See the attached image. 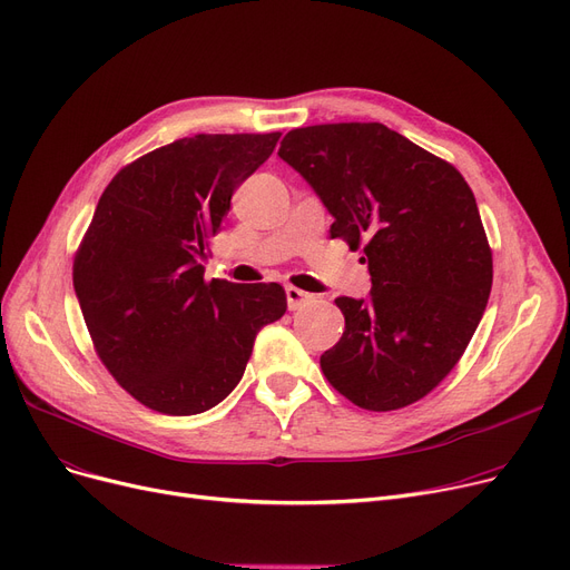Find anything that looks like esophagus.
<instances>
[{"mask_svg":"<svg viewBox=\"0 0 570 570\" xmlns=\"http://www.w3.org/2000/svg\"><path fill=\"white\" fill-rule=\"evenodd\" d=\"M314 298L312 293L303 291V288H295V286H286V301H288V309H301L305 307L309 301Z\"/></svg>","mask_w":570,"mask_h":570,"instance_id":"esophagus-1","label":"esophagus"}]
</instances>
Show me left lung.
Wrapping results in <instances>:
<instances>
[{
  "label": "left lung",
  "mask_w": 570,
  "mask_h": 570,
  "mask_svg": "<svg viewBox=\"0 0 570 570\" xmlns=\"http://www.w3.org/2000/svg\"><path fill=\"white\" fill-rule=\"evenodd\" d=\"M279 158L335 218L331 237L363 246L367 298L340 295L344 331L321 354L328 382L373 412L433 391L473 337L491 293V249L459 171L382 122L291 130Z\"/></svg>",
  "instance_id": "left-lung-1"
}]
</instances>
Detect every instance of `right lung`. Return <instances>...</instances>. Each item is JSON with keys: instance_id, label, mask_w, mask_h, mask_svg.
<instances>
[{"instance_id": "1", "label": "right lung", "mask_w": 570, "mask_h": 570, "mask_svg": "<svg viewBox=\"0 0 570 570\" xmlns=\"http://www.w3.org/2000/svg\"><path fill=\"white\" fill-rule=\"evenodd\" d=\"M279 132L195 135L122 167L73 261L95 350L141 405L188 416L237 386L258 331L286 312L279 284L205 282L235 188Z\"/></svg>"}]
</instances>
